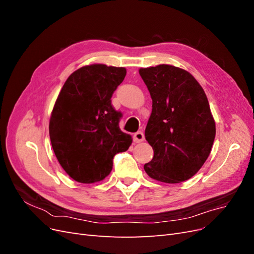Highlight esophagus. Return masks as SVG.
<instances>
[{
    "mask_svg": "<svg viewBox=\"0 0 254 254\" xmlns=\"http://www.w3.org/2000/svg\"><path fill=\"white\" fill-rule=\"evenodd\" d=\"M133 141L135 143H140V142H143L144 141V133L142 131H137L134 133L133 135Z\"/></svg>",
    "mask_w": 254,
    "mask_h": 254,
    "instance_id": "1",
    "label": "esophagus"
}]
</instances>
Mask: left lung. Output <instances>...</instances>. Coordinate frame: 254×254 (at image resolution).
<instances>
[{
    "instance_id": "obj_1",
    "label": "left lung",
    "mask_w": 254,
    "mask_h": 254,
    "mask_svg": "<svg viewBox=\"0 0 254 254\" xmlns=\"http://www.w3.org/2000/svg\"><path fill=\"white\" fill-rule=\"evenodd\" d=\"M139 73L152 99L145 139L153 158L144 170L161 182L189 180L209 157L216 133L204 91L193 75L174 65L142 67Z\"/></svg>"
}]
</instances>
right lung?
Listing matches in <instances>:
<instances>
[{"label":"right lung","instance_id":"right-lung-1","mask_svg":"<svg viewBox=\"0 0 254 254\" xmlns=\"http://www.w3.org/2000/svg\"><path fill=\"white\" fill-rule=\"evenodd\" d=\"M125 76V67L86 65L68 76L60 91L50 120V139L58 162L75 181H102L112 171L113 157L132 143L120 129L122 113L111 105Z\"/></svg>","mask_w":254,"mask_h":254}]
</instances>
